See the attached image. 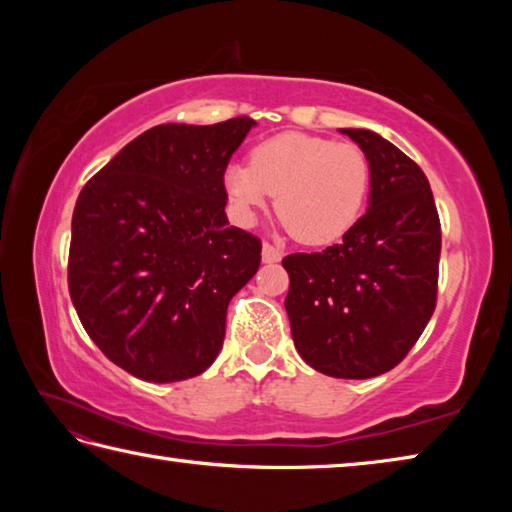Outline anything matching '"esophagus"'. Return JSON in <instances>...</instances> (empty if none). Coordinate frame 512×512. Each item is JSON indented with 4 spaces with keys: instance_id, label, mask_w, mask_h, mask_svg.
Returning <instances> with one entry per match:
<instances>
[{
    "instance_id": "34e87169",
    "label": "esophagus",
    "mask_w": 512,
    "mask_h": 512,
    "mask_svg": "<svg viewBox=\"0 0 512 512\" xmlns=\"http://www.w3.org/2000/svg\"><path fill=\"white\" fill-rule=\"evenodd\" d=\"M262 259H264L266 264H275V262H280V259H282L280 248H275L273 244H264V246H262Z\"/></svg>"
}]
</instances>
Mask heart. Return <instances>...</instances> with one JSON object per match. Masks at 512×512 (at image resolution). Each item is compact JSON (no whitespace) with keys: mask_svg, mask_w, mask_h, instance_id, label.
Wrapping results in <instances>:
<instances>
[{"mask_svg":"<svg viewBox=\"0 0 512 512\" xmlns=\"http://www.w3.org/2000/svg\"><path fill=\"white\" fill-rule=\"evenodd\" d=\"M223 187L235 214L253 223L277 194V214L302 244L341 239L359 221L370 189V162L357 144L282 133L250 151L248 167H228Z\"/></svg>","mask_w":512,"mask_h":512,"instance_id":"b5f03b06","label":"heart"}]
</instances>
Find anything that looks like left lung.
Returning <instances> with one entry per match:
<instances>
[{
	"mask_svg": "<svg viewBox=\"0 0 512 512\" xmlns=\"http://www.w3.org/2000/svg\"><path fill=\"white\" fill-rule=\"evenodd\" d=\"M370 162L368 210L323 253L282 259L296 350L339 379L384 375L436 309L440 221L424 171L366 128H341Z\"/></svg>",
	"mask_w": 512,
	"mask_h": 512,
	"instance_id": "left-lung-1",
	"label": "left lung"
}]
</instances>
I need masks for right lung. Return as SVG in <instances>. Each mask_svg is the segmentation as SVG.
Listing matches in <instances>:
<instances>
[{"instance_id": "1", "label": "right lung", "mask_w": 512, "mask_h": 512, "mask_svg": "<svg viewBox=\"0 0 512 512\" xmlns=\"http://www.w3.org/2000/svg\"><path fill=\"white\" fill-rule=\"evenodd\" d=\"M255 119L162 124L81 189L69 296L85 332L133 377L169 384L212 366L225 314L262 244L225 216L223 173Z\"/></svg>"}]
</instances>
